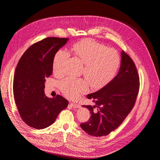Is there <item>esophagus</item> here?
I'll return each mask as SVG.
<instances>
[{"instance_id": "1", "label": "esophagus", "mask_w": 160, "mask_h": 160, "mask_svg": "<svg viewBox=\"0 0 160 160\" xmlns=\"http://www.w3.org/2000/svg\"><path fill=\"white\" fill-rule=\"evenodd\" d=\"M70 105H71L74 108H78L80 107V104H76V103H71Z\"/></svg>"}]
</instances>
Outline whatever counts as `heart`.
<instances>
[{
  "mask_svg": "<svg viewBox=\"0 0 160 160\" xmlns=\"http://www.w3.org/2000/svg\"><path fill=\"white\" fill-rule=\"evenodd\" d=\"M71 52L84 64L82 74L95 89L109 83L115 77L121 63L120 54L116 50L89 38L75 43L72 46ZM67 57L68 55L62 50L55 54L52 62L55 73L62 72ZM60 86L67 98L75 99L88 88V82L84 78L68 77L62 81Z\"/></svg>",
  "mask_w": 160,
  "mask_h": 160,
  "instance_id": "obj_1",
  "label": "heart"
}]
</instances>
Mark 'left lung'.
Wrapping results in <instances>:
<instances>
[{
    "label": "left lung",
    "mask_w": 160,
    "mask_h": 160,
    "mask_svg": "<svg viewBox=\"0 0 160 160\" xmlns=\"http://www.w3.org/2000/svg\"><path fill=\"white\" fill-rule=\"evenodd\" d=\"M119 72L109 83L87 95L94 106H84L90 111L88 121L80 127L90 136H107L119 127L134 106L140 89L136 66L130 56L122 51Z\"/></svg>",
    "instance_id": "8db88e82"
}]
</instances>
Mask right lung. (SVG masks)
Segmentation results:
<instances>
[{"mask_svg": "<svg viewBox=\"0 0 160 160\" xmlns=\"http://www.w3.org/2000/svg\"><path fill=\"white\" fill-rule=\"evenodd\" d=\"M68 38L48 37L32 44L25 51L15 70L13 94L22 120L33 128L52 125L68 101L57 95L51 98L44 94L46 78L52 73L55 54Z\"/></svg>", "mask_w": 160, "mask_h": 160, "instance_id": "1", "label": "right lung"}]
</instances>
